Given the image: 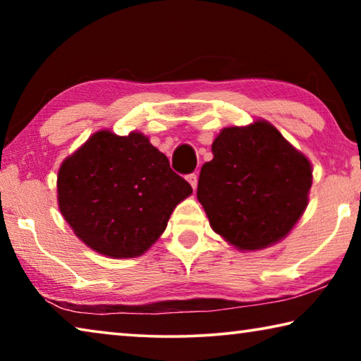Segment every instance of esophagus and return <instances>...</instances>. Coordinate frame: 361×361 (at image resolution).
<instances>
[{
	"mask_svg": "<svg viewBox=\"0 0 361 361\" xmlns=\"http://www.w3.org/2000/svg\"><path fill=\"white\" fill-rule=\"evenodd\" d=\"M188 181H189V185L192 186V189H195L197 188V181H199V175L197 173H189L188 175Z\"/></svg>",
	"mask_w": 361,
	"mask_h": 361,
	"instance_id": "esophagus-1",
	"label": "esophagus"
}]
</instances>
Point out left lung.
I'll use <instances>...</instances> for the list:
<instances>
[{"instance_id":"obj_1","label":"left lung","mask_w":361,"mask_h":361,"mask_svg":"<svg viewBox=\"0 0 361 361\" xmlns=\"http://www.w3.org/2000/svg\"><path fill=\"white\" fill-rule=\"evenodd\" d=\"M212 152L197 185L212 229L239 250H261L283 239L307 207V157L266 121L223 129Z\"/></svg>"}]
</instances>
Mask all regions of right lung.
Here are the masks:
<instances>
[{"label": "right lung", "mask_w": 361, "mask_h": 361, "mask_svg": "<svg viewBox=\"0 0 361 361\" xmlns=\"http://www.w3.org/2000/svg\"><path fill=\"white\" fill-rule=\"evenodd\" d=\"M57 191L60 212L85 245L133 258L157 240L192 188L142 133L100 130L65 159Z\"/></svg>", "instance_id": "right-lung-1"}]
</instances>
